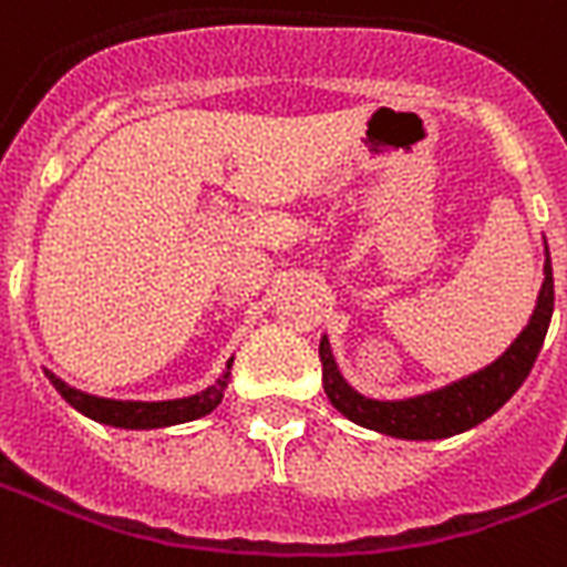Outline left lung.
I'll return each mask as SVG.
<instances>
[{"label":"left lung","instance_id":"left-lung-1","mask_svg":"<svg viewBox=\"0 0 567 567\" xmlns=\"http://www.w3.org/2000/svg\"><path fill=\"white\" fill-rule=\"evenodd\" d=\"M553 318V267L550 252L544 261V285L538 293L533 318L526 330L514 339V344L491 362L487 369L475 371L470 378L457 380L452 386L416 395L404 401H374L360 395L357 389L344 383V378L336 369L330 341L321 339V365H323V392L341 416L351 422L389 437L399 440H443L452 434H461L466 427H475L494 416L505 401L512 399L517 389L529 378L538 353H542L544 336Z\"/></svg>","mask_w":567,"mask_h":567}]
</instances>
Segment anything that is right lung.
Segmentation results:
<instances>
[{
	"mask_svg": "<svg viewBox=\"0 0 567 567\" xmlns=\"http://www.w3.org/2000/svg\"><path fill=\"white\" fill-rule=\"evenodd\" d=\"M231 362L228 360L223 378L216 380L214 386H207L198 395L189 399H175V401H112V399H97L89 392L68 386L64 380H59L53 371H47V378L55 386V392H62V399L76 408L82 416L103 422L112 427H133V431H151V427H168L181 425V422H193V419L207 416L210 410L223 401L228 389V378H231Z\"/></svg>",
	"mask_w": 567,
	"mask_h": 567,
	"instance_id": "1",
	"label": "right lung"
}]
</instances>
